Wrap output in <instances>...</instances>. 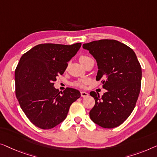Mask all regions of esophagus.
<instances>
[{
    "mask_svg": "<svg viewBox=\"0 0 157 157\" xmlns=\"http://www.w3.org/2000/svg\"><path fill=\"white\" fill-rule=\"evenodd\" d=\"M88 95H89V94H88L87 92H84V91L81 92V96L82 97V98H87V97H88Z\"/></svg>",
    "mask_w": 157,
    "mask_h": 157,
    "instance_id": "34e87169",
    "label": "esophagus"
}]
</instances>
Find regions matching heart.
<instances>
[{
    "label": "heart",
    "instance_id": "heart-1",
    "mask_svg": "<svg viewBox=\"0 0 157 157\" xmlns=\"http://www.w3.org/2000/svg\"><path fill=\"white\" fill-rule=\"evenodd\" d=\"M90 59V57H88L87 56H80L79 57V60L81 64H82L83 63H85V61H87V59ZM87 82V79H79V80H77L73 82V85L76 86V87L82 88L85 87V84Z\"/></svg>",
    "mask_w": 157,
    "mask_h": 157
}]
</instances>
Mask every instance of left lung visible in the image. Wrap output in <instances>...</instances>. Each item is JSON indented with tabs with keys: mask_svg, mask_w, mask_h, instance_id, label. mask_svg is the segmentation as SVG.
<instances>
[{
	"mask_svg": "<svg viewBox=\"0 0 157 157\" xmlns=\"http://www.w3.org/2000/svg\"><path fill=\"white\" fill-rule=\"evenodd\" d=\"M96 59L97 81L107 90L101 98L90 93L95 100L90 119L103 128L112 129L124 122L135 107L141 90L142 67L135 52L115 40L103 39L83 44Z\"/></svg>",
	"mask_w": 157,
	"mask_h": 157,
	"instance_id": "1",
	"label": "left lung"
}]
</instances>
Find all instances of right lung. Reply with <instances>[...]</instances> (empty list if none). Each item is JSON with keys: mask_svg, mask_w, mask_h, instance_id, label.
<instances>
[{"mask_svg": "<svg viewBox=\"0 0 157 157\" xmlns=\"http://www.w3.org/2000/svg\"><path fill=\"white\" fill-rule=\"evenodd\" d=\"M81 45L40 44L20 59L15 71V95L26 117L36 127L50 129L59 124L72 104L80 98L78 90L67 87L60 92L54 82Z\"/></svg>", "mask_w": 157, "mask_h": 157, "instance_id": "add662e5", "label": "right lung"}]
</instances>
